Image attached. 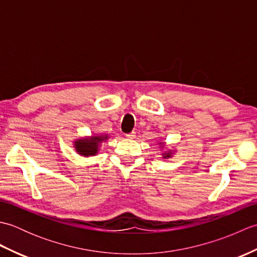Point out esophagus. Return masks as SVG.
<instances>
[{
	"mask_svg": "<svg viewBox=\"0 0 257 257\" xmlns=\"http://www.w3.org/2000/svg\"><path fill=\"white\" fill-rule=\"evenodd\" d=\"M125 137H127L128 139H134L136 137V133H130V134H127L125 135Z\"/></svg>",
	"mask_w": 257,
	"mask_h": 257,
	"instance_id": "1",
	"label": "esophagus"
}]
</instances>
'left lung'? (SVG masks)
<instances>
[{
    "mask_svg": "<svg viewBox=\"0 0 257 257\" xmlns=\"http://www.w3.org/2000/svg\"><path fill=\"white\" fill-rule=\"evenodd\" d=\"M158 145H159V148H161L163 151H162V154H161V156H162V158L163 159H169V158H171V157H173V155H174V152H176V150H173V149H168L167 148V146H166V143L165 141H158L157 143Z\"/></svg>",
    "mask_w": 257,
    "mask_h": 257,
    "instance_id": "1",
    "label": "left lung"
}]
</instances>
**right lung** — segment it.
<instances>
[{
  "label": "right lung",
  "instance_id": "obj_1",
  "mask_svg": "<svg viewBox=\"0 0 257 257\" xmlns=\"http://www.w3.org/2000/svg\"><path fill=\"white\" fill-rule=\"evenodd\" d=\"M109 137L110 136L106 134L85 136V137L75 139L73 146L79 156L85 158L94 157L99 152V147L101 146V144L108 140Z\"/></svg>",
  "mask_w": 257,
  "mask_h": 257
}]
</instances>
